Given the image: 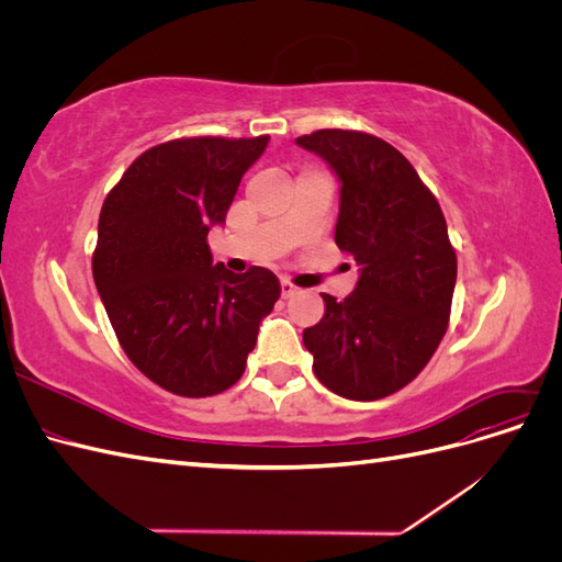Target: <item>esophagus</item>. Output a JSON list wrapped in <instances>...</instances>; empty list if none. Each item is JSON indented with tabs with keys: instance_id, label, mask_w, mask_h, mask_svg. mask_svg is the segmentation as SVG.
I'll return each instance as SVG.
<instances>
[{
	"instance_id": "1",
	"label": "esophagus",
	"mask_w": 562,
	"mask_h": 562,
	"mask_svg": "<svg viewBox=\"0 0 562 562\" xmlns=\"http://www.w3.org/2000/svg\"><path fill=\"white\" fill-rule=\"evenodd\" d=\"M295 291H297V288H295L291 281H285V279L281 281V295H283V297H291Z\"/></svg>"
}]
</instances>
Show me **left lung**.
Wrapping results in <instances>:
<instances>
[{
    "label": "left lung",
    "instance_id": "8db88e82",
    "mask_svg": "<svg viewBox=\"0 0 562 562\" xmlns=\"http://www.w3.org/2000/svg\"><path fill=\"white\" fill-rule=\"evenodd\" d=\"M339 180L335 244L359 265L342 302L302 333L323 386L378 401L413 382L448 330L457 255L436 196L396 147L361 131L323 128L295 140Z\"/></svg>",
    "mask_w": 562,
    "mask_h": 562
}]
</instances>
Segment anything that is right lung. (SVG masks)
<instances>
[{
    "mask_svg": "<svg viewBox=\"0 0 562 562\" xmlns=\"http://www.w3.org/2000/svg\"><path fill=\"white\" fill-rule=\"evenodd\" d=\"M267 143L203 135L149 147L100 211L98 295L133 366L171 394L203 398L239 382L281 295L265 267L213 265L206 241Z\"/></svg>",
    "mask_w": 562,
    "mask_h": 562,
    "instance_id": "right-lung-1",
    "label": "right lung"
}]
</instances>
